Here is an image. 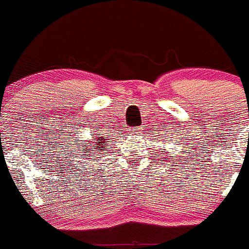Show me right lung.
<instances>
[{
	"label": "right lung",
	"mask_w": 249,
	"mask_h": 249,
	"mask_svg": "<svg viewBox=\"0 0 249 249\" xmlns=\"http://www.w3.org/2000/svg\"><path fill=\"white\" fill-rule=\"evenodd\" d=\"M104 138L105 137L99 138V139H98L97 142H95V145L93 147H94V149H97V152L105 151V149H107V140H105ZM83 147H85V150L89 149V147H88V145H83ZM97 152H95V154H97ZM86 156H87V154H86ZM92 156H93V155H92ZM93 160H95V159H93Z\"/></svg>",
	"instance_id": "add662e5"
}]
</instances>
